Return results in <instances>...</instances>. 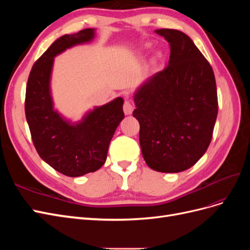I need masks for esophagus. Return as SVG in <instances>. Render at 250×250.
I'll return each instance as SVG.
<instances>
[{"mask_svg":"<svg viewBox=\"0 0 250 250\" xmlns=\"http://www.w3.org/2000/svg\"><path fill=\"white\" fill-rule=\"evenodd\" d=\"M123 109H124V112L126 113V115H130V113H131L132 110H133V106H132L131 100L128 99V98H126V99L124 100Z\"/></svg>","mask_w":250,"mask_h":250,"instance_id":"esophagus-1","label":"esophagus"}]
</instances>
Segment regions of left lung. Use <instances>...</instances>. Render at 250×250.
I'll list each match as a JSON object with an SVG mask.
<instances>
[{"label":"left lung","instance_id":"obj_1","mask_svg":"<svg viewBox=\"0 0 250 250\" xmlns=\"http://www.w3.org/2000/svg\"><path fill=\"white\" fill-rule=\"evenodd\" d=\"M170 44L168 65L134 95L143 157L151 169L177 173L208 150L218 115L214 71L184 32L160 29Z\"/></svg>","mask_w":250,"mask_h":250}]
</instances>
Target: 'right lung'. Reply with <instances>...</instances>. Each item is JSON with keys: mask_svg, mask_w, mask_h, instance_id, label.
<instances>
[{"mask_svg": "<svg viewBox=\"0 0 250 250\" xmlns=\"http://www.w3.org/2000/svg\"><path fill=\"white\" fill-rule=\"evenodd\" d=\"M93 37L92 28L59 37L36 60L26 86L25 113L37 153L53 169L70 177L102 167L110 140L124 118L122 98L90 111L76 125L67 123L53 109L50 77L54 57Z\"/></svg>", "mask_w": 250, "mask_h": 250, "instance_id": "obj_1", "label": "right lung"}]
</instances>
